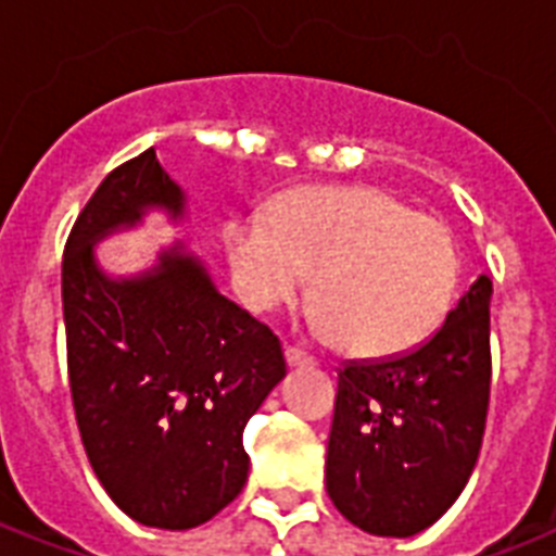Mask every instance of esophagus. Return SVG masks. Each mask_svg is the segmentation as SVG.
Masks as SVG:
<instances>
[{
    "label": "esophagus",
    "mask_w": 556,
    "mask_h": 556,
    "mask_svg": "<svg viewBox=\"0 0 556 556\" xmlns=\"http://www.w3.org/2000/svg\"><path fill=\"white\" fill-rule=\"evenodd\" d=\"M286 364H288V369H300V366H312L314 357H308L305 352H300V349L288 346L286 349Z\"/></svg>",
    "instance_id": "1"
}]
</instances>
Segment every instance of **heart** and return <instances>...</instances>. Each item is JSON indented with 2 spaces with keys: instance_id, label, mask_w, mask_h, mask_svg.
Returning <instances> with one entry per match:
<instances>
[{
  "instance_id": "b5f03b06",
  "label": "heart",
  "mask_w": 556,
  "mask_h": 556,
  "mask_svg": "<svg viewBox=\"0 0 556 556\" xmlns=\"http://www.w3.org/2000/svg\"><path fill=\"white\" fill-rule=\"evenodd\" d=\"M225 248L236 291L256 314L308 294L317 274L323 329L361 357L421 346L458 282L447 225L378 187H303L268 216H233Z\"/></svg>"
}]
</instances>
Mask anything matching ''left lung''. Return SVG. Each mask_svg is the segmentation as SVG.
<instances>
[{"label":"left lung","instance_id":"left-lung-1","mask_svg":"<svg viewBox=\"0 0 556 556\" xmlns=\"http://www.w3.org/2000/svg\"><path fill=\"white\" fill-rule=\"evenodd\" d=\"M491 294L482 274L421 349L340 371L326 491L366 534H421L465 491L491 397Z\"/></svg>","mask_w":556,"mask_h":556}]
</instances>
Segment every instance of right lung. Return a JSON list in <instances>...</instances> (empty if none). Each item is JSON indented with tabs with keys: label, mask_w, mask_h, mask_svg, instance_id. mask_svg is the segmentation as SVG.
Instances as JSON below:
<instances>
[{
	"label": "right lung",
	"mask_w": 556,
	"mask_h": 556,
	"mask_svg": "<svg viewBox=\"0 0 556 556\" xmlns=\"http://www.w3.org/2000/svg\"><path fill=\"white\" fill-rule=\"evenodd\" d=\"M150 213L190 222L187 192L155 147L103 178L65 244L68 380L83 447L112 502L147 528L187 531L242 493L244 424L286 378V357L181 239L138 274L100 265L98 244Z\"/></svg>",
	"instance_id": "1"
}]
</instances>
